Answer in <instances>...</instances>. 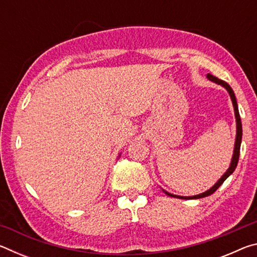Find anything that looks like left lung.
Segmentation results:
<instances>
[{
  "label": "left lung",
  "mask_w": 257,
  "mask_h": 257,
  "mask_svg": "<svg viewBox=\"0 0 257 257\" xmlns=\"http://www.w3.org/2000/svg\"><path fill=\"white\" fill-rule=\"evenodd\" d=\"M206 78L208 80H211L213 82H215L217 85H221L222 87H224L225 89H227V92L230 95V98H231V102H232V105H233V111H234V116H236V142H234V149H233V154H232V159H231V162H230V165L228 168V170L223 173V176L220 178L219 180H217L214 186H212L210 189H207L206 191H204V193L199 194V195H195V196H178V195H173L168 193L167 190H163V193H165L168 195V196H171V197H176V198H181V199H197V198H203V197H206V196H210L212 195L214 191L219 188V187L223 184V181L227 179V178L232 175V172L234 171V169H236L237 164H238V160H239V153H240V144H241V137H242V128H241V120H240V115H239V111H238V104H237V99L236 96H234V93L231 87H230L227 82L219 79V78H216L214 76H212L211 73H207Z\"/></svg>",
  "instance_id": "1"
}]
</instances>
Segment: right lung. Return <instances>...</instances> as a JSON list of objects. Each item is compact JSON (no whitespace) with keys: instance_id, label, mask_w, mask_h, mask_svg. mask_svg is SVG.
Here are the masks:
<instances>
[{"instance_id":"obj_1","label":"right lung","mask_w":257,"mask_h":257,"mask_svg":"<svg viewBox=\"0 0 257 257\" xmlns=\"http://www.w3.org/2000/svg\"><path fill=\"white\" fill-rule=\"evenodd\" d=\"M119 156H120V155H119Z\"/></svg>"}]
</instances>
